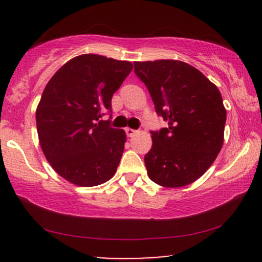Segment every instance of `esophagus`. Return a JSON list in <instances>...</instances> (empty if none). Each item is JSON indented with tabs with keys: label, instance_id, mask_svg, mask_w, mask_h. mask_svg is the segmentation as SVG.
<instances>
[{
	"label": "esophagus",
	"instance_id": "obj_1",
	"mask_svg": "<svg viewBox=\"0 0 262 262\" xmlns=\"http://www.w3.org/2000/svg\"><path fill=\"white\" fill-rule=\"evenodd\" d=\"M125 133H127L128 137L132 138L137 134V130H134V129H132V128H125Z\"/></svg>",
	"mask_w": 262,
	"mask_h": 262
}]
</instances>
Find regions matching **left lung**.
Returning <instances> with one entry per match:
<instances>
[{"mask_svg":"<svg viewBox=\"0 0 262 262\" xmlns=\"http://www.w3.org/2000/svg\"><path fill=\"white\" fill-rule=\"evenodd\" d=\"M158 116L169 127L151 133L144 156L148 176L164 187H183L209 169L224 140L227 112L218 87L179 60L135 61Z\"/></svg>","mask_w":262,"mask_h":262,"instance_id":"left-lung-1","label":"left lung"}]
</instances>
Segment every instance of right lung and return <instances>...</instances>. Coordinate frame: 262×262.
Segmentation results:
<instances>
[{
  "label": "right lung",
  "mask_w": 262,
  "mask_h": 262,
  "mask_svg": "<svg viewBox=\"0 0 262 262\" xmlns=\"http://www.w3.org/2000/svg\"><path fill=\"white\" fill-rule=\"evenodd\" d=\"M133 69L96 54L69 60L45 86L35 121L45 158L60 176L82 187L112 179L127 140L123 129L100 121Z\"/></svg>",
  "instance_id": "right-lung-1"
}]
</instances>
